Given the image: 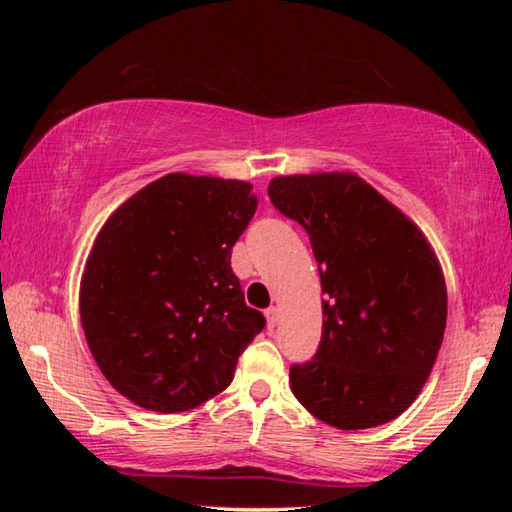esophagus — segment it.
Instances as JSON below:
<instances>
[{"label":"esophagus","mask_w":512,"mask_h":512,"mask_svg":"<svg viewBox=\"0 0 512 512\" xmlns=\"http://www.w3.org/2000/svg\"><path fill=\"white\" fill-rule=\"evenodd\" d=\"M277 320H280V309H277V307L266 309V323H268V327L273 329L277 325Z\"/></svg>","instance_id":"1"}]
</instances>
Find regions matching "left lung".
Masks as SVG:
<instances>
[{
  "mask_svg": "<svg viewBox=\"0 0 512 512\" xmlns=\"http://www.w3.org/2000/svg\"><path fill=\"white\" fill-rule=\"evenodd\" d=\"M268 196L307 230L325 293L318 352L291 366L293 395L343 431L395 420L445 334V275L429 239L352 171L277 176Z\"/></svg>",
  "mask_w": 512,
  "mask_h": 512,
  "instance_id": "left-lung-1",
  "label": "left lung"
}]
</instances>
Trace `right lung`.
Returning a JSON list of instances; mask_svg holds the SVG:
<instances>
[{"label": "right lung", "mask_w": 512, "mask_h": 512, "mask_svg": "<svg viewBox=\"0 0 512 512\" xmlns=\"http://www.w3.org/2000/svg\"><path fill=\"white\" fill-rule=\"evenodd\" d=\"M255 210L246 180L176 171L101 225L81 277V323L103 377L126 400L183 413L230 386L266 323L230 266Z\"/></svg>", "instance_id": "right-lung-1"}]
</instances>
